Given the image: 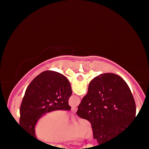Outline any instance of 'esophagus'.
<instances>
[{
    "mask_svg": "<svg viewBox=\"0 0 149 149\" xmlns=\"http://www.w3.org/2000/svg\"><path fill=\"white\" fill-rule=\"evenodd\" d=\"M71 111H72V112H73V113H76V111H77V108L76 107L71 108Z\"/></svg>",
    "mask_w": 149,
    "mask_h": 149,
    "instance_id": "34e87169",
    "label": "esophagus"
}]
</instances>
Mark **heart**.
Here are the masks:
<instances>
[{"mask_svg":"<svg viewBox=\"0 0 149 149\" xmlns=\"http://www.w3.org/2000/svg\"><path fill=\"white\" fill-rule=\"evenodd\" d=\"M34 134L41 142L56 143L72 141L80 136L90 139L93 131L86 120L80 119L70 125L67 113L55 110L47 113L38 120L34 128Z\"/></svg>","mask_w":149,"mask_h":149,"instance_id":"1","label":"heart"}]
</instances>
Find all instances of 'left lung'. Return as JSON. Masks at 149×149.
Here are the masks:
<instances>
[{
  "instance_id": "1",
  "label": "left lung",
  "mask_w": 149,
  "mask_h": 149,
  "mask_svg": "<svg viewBox=\"0 0 149 149\" xmlns=\"http://www.w3.org/2000/svg\"><path fill=\"white\" fill-rule=\"evenodd\" d=\"M72 94L71 84L61 73L45 71L31 82L20 107L19 125L36 139L34 128L46 113L55 110L69 111V99Z\"/></svg>"
}]
</instances>
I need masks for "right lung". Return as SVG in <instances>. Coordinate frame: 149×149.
Here are the masks:
<instances>
[{
	"label": "right lung",
	"instance_id": "add662e5",
	"mask_svg": "<svg viewBox=\"0 0 149 149\" xmlns=\"http://www.w3.org/2000/svg\"><path fill=\"white\" fill-rule=\"evenodd\" d=\"M76 114L90 122L99 144L113 141L130 131L136 118V105L126 82L111 73L90 81Z\"/></svg>",
	"mask_w": 149,
	"mask_h": 149
}]
</instances>
